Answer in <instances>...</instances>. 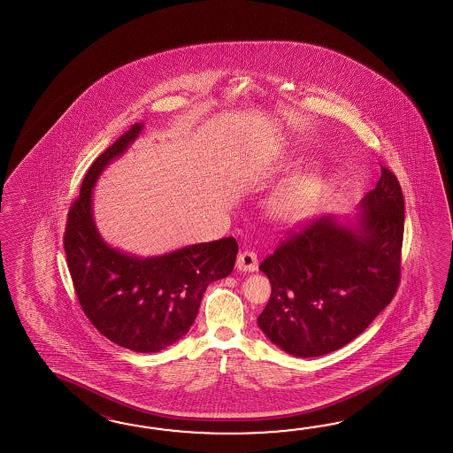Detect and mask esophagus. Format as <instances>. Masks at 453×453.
<instances>
[{
  "label": "esophagus",
  "instance_id": "esophagus-1",
  "mask_svg": "<svg viewBox=\"0 0 453 453\" xmlns=\"http://www.w3.org/2000/svg\"><path fill=\"white\" fill-rule=\"evenodd\" d=\"M257 267H259L257 256L254 252H250V250L241 252L238 259H236V269L240 270V272H256Z\"/></svg>",
  "mask_w": 453,
  "mask_h": 453
}]
</instances>
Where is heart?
Instances as JSON below:
<instances>
[{
    "mask_svg": "<svg viewBox=\"0 0 453 453\" xmlns=\"http://www.w3.org/2000/svg\"><path fill=\"white\" fill-rule=\"evenodd\" d=\"M318 196L319 184L314 176H296L273 194L269 203L270 215L281 225L303 223L314 212Z\"/></svg>",
    "mask_w": 453,
    "mask_h": 453,
    "instance_id": "b5f03b06",
    "label": "heart"
}]
</instances>
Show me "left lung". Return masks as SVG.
Instances as JSON below:
<instances>
[{
    "instance_id": "1",
    "label": "left lung",
    "mask_w": 453,
    "mask_h": 453,
    "mask_svg": "<svg viewBox=\"0 0 453 453\" xmlns=\"http://www.w3.org/2000/svg\"><path fill=\"white\" fill-rule=\"evenodd\" d=\"M355 215L309 223L260 264L272 295L257 326L285 353L318 357L363 334L400 281L404 203L382 166Z\"/></svg>"
}]
</instances>
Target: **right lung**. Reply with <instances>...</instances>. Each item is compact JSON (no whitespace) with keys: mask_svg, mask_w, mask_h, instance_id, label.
I'll return each instance as SVG.
<instances>
[{"mask_svg":"<svg viewBox=\"0 0 453 453\" xmlns=\"http://www.w3.org/2000/svg\"><path fill=\"white\" fill-rule=\"evenodd\" d=\"M142 131L144 123H135L88 168L69 209L65 252L79 303L96 330L135 353H157L188 334L205 288L234 267L238 242L222 238L142 257L104 240L94 219V188Z\"/></svg>","mask_w":453,"mask_h":453,"instance_id":"add662e5","label":"right lung"}]
</instances>
